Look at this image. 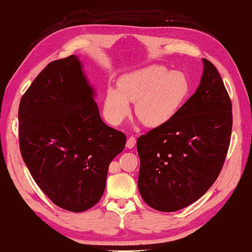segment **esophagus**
I'll list each match as a JSON object with an SVG mask.
<instances>
[{"mask_svg": "<svg viewBox=\"0 0 252 252\" xmlns=\"http://www.w3.org/2000/svg\"><path fill=\"white\" fill-rule=\"evenodd\" d=\"M136 144V138L135 137H129L127 139V143H126V147L127 149H132L135 147Z\"/></svg>", "mask_w": 252, "mask_h": 252, "instance_id": "esophagus-1", "label": "esophagus"}]
</instances>
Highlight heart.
Returning a JSON list of instances; mask_svg holds the SVG:
<instances>
[{
    "label": "heart",
    "instance_id": "b5f03b06",
    "mask_svg": "<svg viewBox=\"0 0 252 252\" xmlns=\"http://www.w3.org/2000/svg\"><path fill=\"white\" fill-rule=\"evenodd\" d=\"M189 92V84L180 72L153 64L125 74L119 88L109 87L104 98V112L111 124L120 125L135 113L148 127H159L176 115Z\"/></svg>",
    "mask_w": 252,
    "mask_h": 252
}]
</instances>
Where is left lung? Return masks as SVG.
Instances as JSON below:
<instances>
[{
	"label": "left lung",
	"mask_w": 252,
	"mask_h": 252,
	"mask_svg": "<svg viewBox=\"0 0 252 252\" xmlns=\"http://www.w3.org/2000/svg\"><path fill=\"white\" fill-rule=\"evenodd\" d=\"M200 83L166 124L137 140L138 189L150 207L180 210L208 191L222 169L231 140L232 103L219 72L203 59Z\"/></svg>",
	"instance_id": "8db88e82"
}]
</instances>
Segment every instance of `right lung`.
<instances>
[{
    "instance_id": "add662e5",
    "label": "right lung",
    "mask_w": 252,
    "mask_h": 252,
    "mask_svg": "<svg viewBox=\"0 0 252 252\" xmlns=\"http://www.w3.org/2000/svg\"><path fill=\"white\" fill-rule=\"evenodd\" d=\"M75 55L50 63L20 100L19 145L32 178L54 204L72 212L96 205L109 165L126 136L104 124Z\"/></svg>"
}]
</instances>
